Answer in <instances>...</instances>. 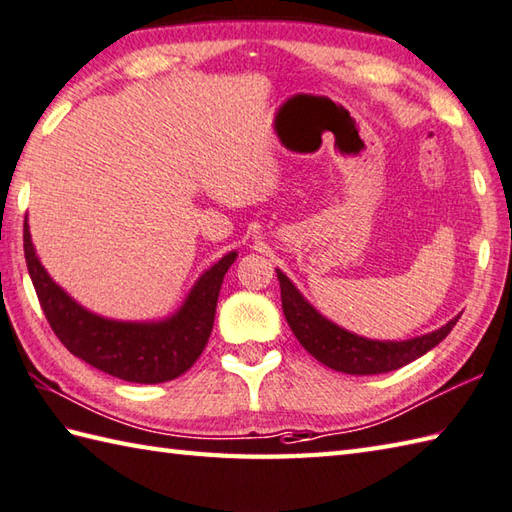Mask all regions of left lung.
<instances>
[{"label": "left lung", "instance_id": "1", "mask_svg": "<svg viewBox=\"0 0 512 512\" xmlns=\"http://www.w3.org/2000/svg\"><path fill=\"white\" fill-rule=\"evenodd\" d=\"M276 274L280 283V298H283V314L291 331L311 356L327 364L333 371L349 375H375L400 369L437 347L451 333L455 322L460 320V316H455L440 329L400 342L369 340L338 327L336 322L322 316L283 271L276 269Z\"/></svg>", "mask_w": 512, "mask_h": 512}]
</instances>
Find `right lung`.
<instances>
[{"label": "right lung", "mask_w": 512, "mask_h": 512, "mask_svg": "<svg viewBox=\"0 0 512 512\" xmlns=\"http://www.w3.org/2000/svg\"><path fill=\"white\" fill-rule=\"evenodd\" d=\"M24 254L39 305L61 344L95 369L137 384L174 380L198 360L214 327L218 291L238 256L229 252L205 269L172 316L130 322L92 314L50 278L35 252L28 218Z\"/></svg>", "instance_id": "add662e5"}]
</instances>
